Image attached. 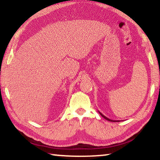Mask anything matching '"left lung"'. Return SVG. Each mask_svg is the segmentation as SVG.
Here are the masks:
<instances>
[{
	"label": "left lung",
	"instance_id": "obj_1",
	"mask_svg": "<svg viewBox=\"0 0 160 160\" xmlns=\"http://www.w3.org/2000/svg\"><path fill=\"white\" fill-rule=\"evenodd\" d=\"M98 112H99V111H98ZM99 114H100V115H101V116H102V117H103V118H105V119H106V120H107V121H112H112H113V122H118V121H116V120H112V119H109V118H107V116H104V115H103V114H102V113L101 112H99Z\"/></svg>",
	"mask_w": 160,
	"mask_h": 160
}]
</instances>
